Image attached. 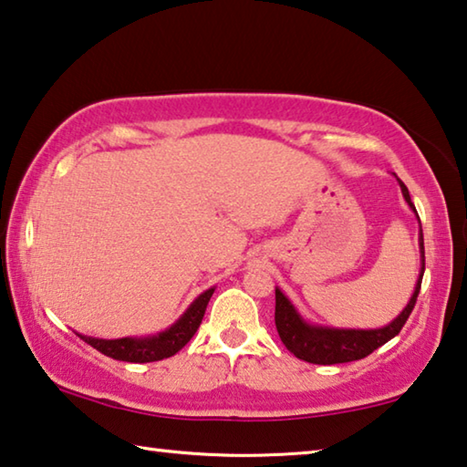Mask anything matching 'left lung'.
Masks as SVG:
<instances>
[{"mask_svg": "<svg viewBox=\"0 0 467 467\" xmlns=\"http://www.w3.org/2000/svg\"><path fill=\"white\" fill-rule=\"evenodd\" d=\"M395 175V173H393ZM397 183H400L403 201L408 202L410 211L414 213L418 223V211L414 202H411L410 192L400 178L395 175ZM418 246H420V273L418 281L414 285V294L406 304L400 315H397L391 323L377 328H348V327H331V325H317L306 320L300 310L296 308L294 302L281 292L279 287H275V325H277L279 337L285 343V348L292 351L296 358H300L304 362L310 364H343V362H354L362 360L374 349L385 346L389 339H393L397 333L401 331V327L406 325L411 310L416 306V297L420 294V285H422L424 277V235L422 225H420L418 234Z\"/></svg>", "mask_w": 467, "mask_h": 467, "instance_id": "obj_1", "label": "left lung"}]
</instances>
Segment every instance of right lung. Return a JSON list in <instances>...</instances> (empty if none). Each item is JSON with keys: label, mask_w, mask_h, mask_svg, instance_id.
I'll use <instances>...</instances> for the list:
<instances>
[{"label": "right lung", "mask_w": 467, "mask_h": 467, "mask_svg": "<svg viewBox=\"0 0 467 467\" xmlns=\"http://www.w3.org/2000/svg\"><path fill=\"white\" fill-rule=\"evenodd\" d=\"M215 287L204 289L201 296L194 297V302L182 312L180 318L175 320L171 327L165 331H159L155 335H140V337H119V339H101L90 337V335L76 333L80 339H84L88 346L101 351V354L113 358V360L121 362H157L163 358H171L173 354L186 346V343L194 337L198 327L202 323L206 304H209Z\"/></svg>", "instance_id": "1"}]
</instances>
